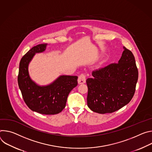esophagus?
<instances>
[{"label":"esophagus","mask_w":152,"mask_h":152,"mask_svg":"<svg viewBox=\"0 0 152 152\" xmlns=\"http://www.w3.org/2000/svg\"><path fill=\"white\" fill-rule=\"evenodd\" d=\"M86 82V75L85 74H81L78 76V84H83Z\"/></svg>","instance_id":"1"}]
</instances>
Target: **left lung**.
Instances as JSON below:
<instances>
[{"mask_svg":"<svg viewBox=\"0 0 152 152\" xmlns=\"http://www.w3.org/2000/svg\"><path fill=\"white\" fill-rule=\"evenodd\" d=\"M118 63H110L92 71L86 80L87 103L92 111L112 113L128 104L136 90L138 71L131 50L124 47Z\"/></svg>","mask_w":152,"mask_h":152,"instance_id":"8db88e82","label":"left lung"}]
</instances>
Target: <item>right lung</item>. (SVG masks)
I'll return each instance as SVG.
<instances>
[{"instance_id": "obj_1", "label": "right lung", "mask_w": 152, "mask_h": 152, "mask_svg": "<svg viewBox=\"0 0 152 152\" xmlns=\"http://www.w3.org/2000/svg\"><path fill=\"white\" fill-rule=\"evenodd\" d=\"M46 46H34L22 57L18 81L24 102L31 110L44 115H55L65 107L67 96L77 86L78 77L60 76L51 85L43 87L34 83L28 74V64L35 53L44 51Z\"/></svg>"}]
</instances>
